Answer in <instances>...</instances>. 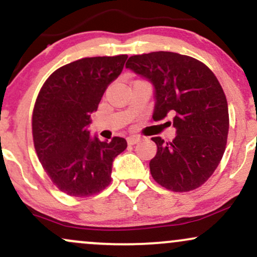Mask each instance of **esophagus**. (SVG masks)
I'll list each match as a JSON object with an SVG mask.
<instances>
[{
  "label": "esophagus",
  "mask_w": 257,
  "mask_h": 257,
  "mask_svg": "<svg viewBox=\"0 0 257 257\" xmlns=\"http://www.w3.org/2000/svg\"><path fill=\"white\" fill-rule=\"evenodd\" d=\"M140 137H138V135H132V137H128L126 138V141H128L129 145H135V144H138L139 141H140Z\"/></svg>",
  "instance_id": "obj_1"
}]
</instances>
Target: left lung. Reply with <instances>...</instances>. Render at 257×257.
Listing matches in <instances>:
<instances>
[{"instance_id": "8db88e82", "label": "left lung", "mask_w": 257, "mask_h": 257, "mask_svg": "<svg viewBox=\"0 0 257 257\" xmlns=\"http://www.w3.org/2000/svg\"><path fill=\"white\" fill-rule=\"evenodd\" d=\"M125 67L155 88L153 119L174 114L172 143L151 139L157 145L152 178L174 192L202 186L219 166L228 135V106L217 78L197 59L173 52L133 55Z\"/></svg>"}]
</instances>
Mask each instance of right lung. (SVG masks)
<instances>
[{
	"label": "right lung",
	"instance_id": "1",
	"mask_svg": "<svg viewBox=\"0 0 257 257\" xmlns=\"http://www.w3.org/2000/svg\"><path fill=\"white\" fill-rule=\"evenodd\" d=\"M128 55L83 58L49 76L32 113V135L43 169L60 191L73 197L99 193L111 182L113 159L125 139L91 137L90 116L122 72Z\"/></svg>",
	"mask_w": 257,
	"mask_h": 257
}]
</instances>
